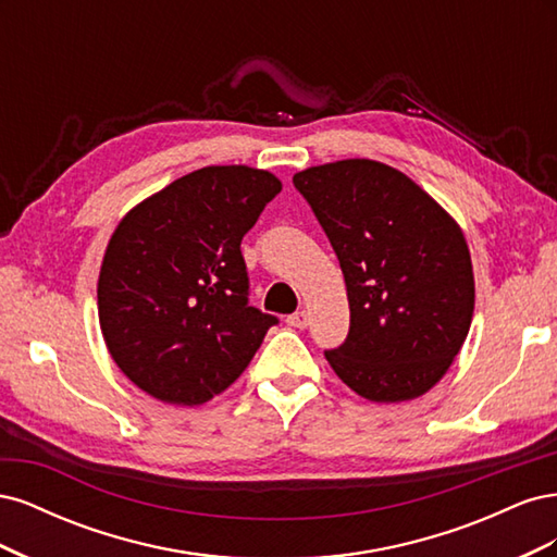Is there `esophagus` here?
Masks as SVG:
<instances>
[{
	"instance_id": "34e87169",
	"label": "esophagus",
	"mask_w": 557,
	"mask_h": 557,
	"mask_svg": "<svg viewBox=\"0 0 557 557\" xmlns=\"http://www.w3.org/2000/svg\"><path fill=\"white\" fill-rule=\"evenodd\" d=\"M288 325H293V327H307L309 325V311H295L293 315H288Z\"/></svg>"
}]
</instances>
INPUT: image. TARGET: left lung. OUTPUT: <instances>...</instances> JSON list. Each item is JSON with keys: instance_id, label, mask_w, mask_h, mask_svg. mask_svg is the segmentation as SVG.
I'll list each match as a JSON object with an SVG mask.
<instances>
[{"instance_id": "left-lung-1", "label": "left lung", "mask_w": 557, "mask_h": 557, "mask_svg": "<svg viewBox=\"0 0 557 557\" xmlns=\"http://www.w3.org/2000/svg\"><path fill=\"white\" fill-rule=\"evenodd\" d=\"M339 258L350 309L334 374L369 401H409L444 379L474 315V269L455 218L416 181L350 158L293 176Z\"/></svg>"}]
</instances>
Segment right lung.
<instances>
[{
    "mask_svg": "<svg viewBox=\"0 0 557 557\" xmlns=\"http://www.w3.org/2000/svg\"><path fill=\"white\" fill-rule=\"evenodd\" d=\"M281 188L267 170L201 166L115 225L97 278L99 327L146 395L197 407L250 364L276 318L248 307L242 239Z\"/></svg>",
    "mask_w": 557,
    "mask_h": 557,
    "instance_id": "add662e5",
    "label": "right lung"
}]
</instances>
